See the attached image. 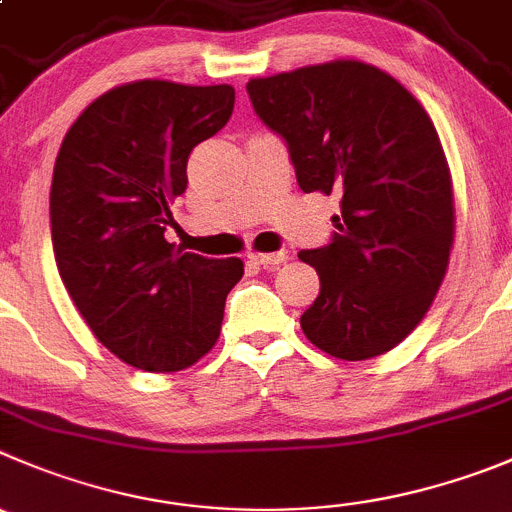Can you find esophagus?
<instances>
[{"label": "esophagus", "instance_id": "1", "mask_svg": "<svg viewBox=\"0 0 512 512\" xmlns=\"http://www.w3.org/2000/svg\"><path fill=\"white\" fill-rule=\"evenodd\" d=\"M248 259H251L253 264L264 266V269H274V266L284 264L286 253L284 251H276V253H248Z\"/></svg>", "mask_w": 512, "mask_h": 512}]
</instances>
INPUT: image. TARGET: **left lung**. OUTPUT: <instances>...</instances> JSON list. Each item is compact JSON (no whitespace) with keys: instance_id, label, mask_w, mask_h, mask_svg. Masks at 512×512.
<instances>
[{"instance_id":"8db88e82","label":"left lung","mask_w":512,"mask_h":512,"mask_svg":"<svg viewBox=\"0 0 512 512\" xmlns=\"http://www.w3.org/2000/svg\"><path fill=\"white\" fill-rule=\"evenodd\" d=\"M261 123L289 150L304 193H337L329 243L299 251L321 291L306 339L347 362L397 347L430 309L455 233L452 186L425 107L387 72L354 60L246 85Z\"/></svg>"}]
</instances>
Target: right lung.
I'll return each instance as SVG.
<instances>
[{
  "mask_svg": "<svg viewBox=\"0 0 512 512\" xmlns=\"http://www.w3.org/2000/svg\"><path fill=\"white\" fill-rule=\"evenodd\" d=\"M231 85L140 80L97 97L67 130L50 193L62 284L97 339L145 372H178L216 344L241 259L165 241L188 155L233 113Z\"/></svg>",
  "mask_w": 512,
  "mask_h": 512,
  "instance_id": "add662e5",
  "label": "right lung"
}]
</instances>
